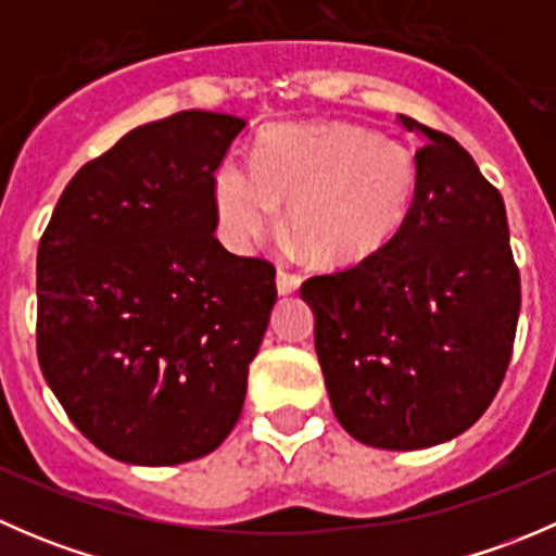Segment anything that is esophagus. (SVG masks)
Instances as JSON below:
<instances>
[{"mask_svg":"<svg viewBox=\"0 0 556 556\" xmlns=\"http://www.w3.org/2000/svg\"><path fill=\"white\" fill-rule=\"evenodd\" d=\"M299 288H301V274H293V271H285V268H279V271H277L279 295H290V293H295Z\"/></svg>","mask_w":556,"mask_h":556,"instance_id":"obj_1","label":"esophagus"}]
</instances>
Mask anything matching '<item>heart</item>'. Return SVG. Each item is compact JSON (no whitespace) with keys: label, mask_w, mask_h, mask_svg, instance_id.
Returning <instances> with one entry per match:
<instances>
[{"label":"heart","mask_w":556,"mask_h":556,"mask_svg":"<svg viewBox=\"0 0 556 556\" xmlns=\"http://www.w3.org/2000/svg\"><path fill=\"white\" fill-rule=\"evenodd\" d=\"M417 155L401 139L344 121L279 123L257 137L252 164L226 159L212 179L226 242L247 250L279 223L317 261L355 263L390 242L417 193Z\"/></svg>","instance_id":"b5f03b06"}]
</instances>
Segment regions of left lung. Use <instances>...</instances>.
<instances>
[{
	"label": "left lung",
	"instance_id": "left-lung-1",
	"mask_svg": "<svg viewBox=\"0 0 556 556\" xmlns=\"http://www.w3.org/2000/svg\"><path fill=\"white\" fill-rule=\"evenodd\" d=\"M422 131L417 193L382 250L301 285L341 428L366 446L428 450L465 433L501 390L519 319L503 195L452 137Z\"/></svg>",
	"mask_w": 556,
	"mask_h": 556
}]
</instances>
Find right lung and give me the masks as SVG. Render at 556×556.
Here are the masks:
<instances>
[{
	"instance_id": "add662e5",
	"label": "right lung",
	"mask_w": 556,
	"mask_h": 556,
	"mask_svg": "<svg viewBox=\"0 0 556 556\" xmlns=\"http://www.w3.org/2000/svg\"><path fill=\"white\" fill-rule=\"evenodd\" d=\"M244 117L128 131L61 193L37 252V357L75 428L128 465L215 452L277 304L274 266L217 242L212 179Z\"/></svg>"
}]
</instances>
